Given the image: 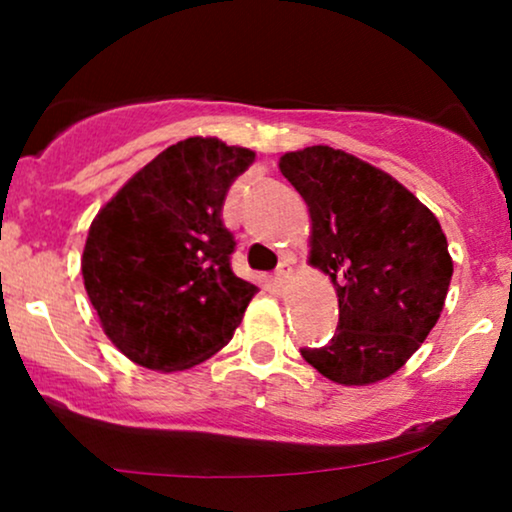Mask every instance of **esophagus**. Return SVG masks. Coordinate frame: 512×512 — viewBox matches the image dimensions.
Instances as JSON below:
<instances>
[{"mask_svg": "<svg viewBox=\"0 0 512 512\" xmlns=\"http://www.w3.org/2000/svg\"><path fill=\"white\" fill-rule=\"evenodd\" d=\"M289 273H292V268H289V263H280V266H277V270H275V285L277 287H282L285 285V280L289 277Z\"/></svg>", "mask_w": 512, "mask_h": 512, "instance_id": "34e87169", "label": "esophagus"}]
</instances>
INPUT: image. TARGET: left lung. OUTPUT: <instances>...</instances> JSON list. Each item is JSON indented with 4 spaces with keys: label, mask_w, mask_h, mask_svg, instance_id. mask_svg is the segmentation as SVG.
Returning a JSON list of instances; mask_svg holds the SVG:
<instances>
[{
    "label": "left lung",
    "mask_w": 512,
    "mask_h": 512,
    "mask_svg": "<svg viewBox=\"0 0 512 512\" xmlns=\"http://www.w3.org/2000/svg\"><path fill=\"white\" fill-rule=\"evenodd\" d=\"M311 213V266L330 275L339 325L306 363L337 384L394 375L437 325L453 275L439 220L401 182L342 149L280 159Z\"/></svg>",
    "instance_id": "8db88e82"
}]
</instances>
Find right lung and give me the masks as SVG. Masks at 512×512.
<instances>
[{"label": "right lung", "instance_id": "1", "mask_svg": "<svg viewBox=\"0 0 512 512\" xmlns=\"http://www.w3.org/2000/svg\"><path fill=\"white\" fill-rule=\"evenodd\" d=\"M254 151L189 137L149 161L92 220L82 280L106 337L173 372L223 349L258 289L232 273L225 194Z\"/></svg>", "mask_w": 512, "mask_h": 512}]
</instances>
